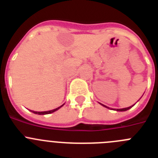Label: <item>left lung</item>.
Instances as JSON below:
<instances>
[{
  "instance_id": "1",
  "label": "left lung",
  "mask_w": 158,
  "mask_h": 158,
  "mask_svg": "<svg viewBox=\"0 0 158 158\" xmlns=\"http://www.w3.org/2000/svg\"><path fill=\"white\" fill-rule=\"evenodd\" d=\"M102 105L103 106H104V107H106L105 105H104V104H102ZM134 105H135V104H134ZM133 105V106H134ZM133 106H131V107H126V108H121V109H117L116 111H127V110H129L130 108H131V107H133ZM107 108H109V107H107Z\"/></svg>"
}]
</instances>
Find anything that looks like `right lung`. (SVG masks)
<instances>
[{
	"label": "right lung",
	"instance_id": "1",
	"mask_svg": "<svg viewBox=\"0 0 158 158\" xmlns=\"http://www.w3.org/2000/svg\"><path fill=\"white\" fill-rule=\"evenodd\" d=\"M63 105H64V104H62V106H60V107H57V108H55V109L51 110V111H32V112L35 113V114H38V115H47V114H51V113L54 112V111H57V110L59 109L60 107H62Z\"/></svg>",
	"mask_w": 158,
	"mask_h": 158
}]
</instances>
